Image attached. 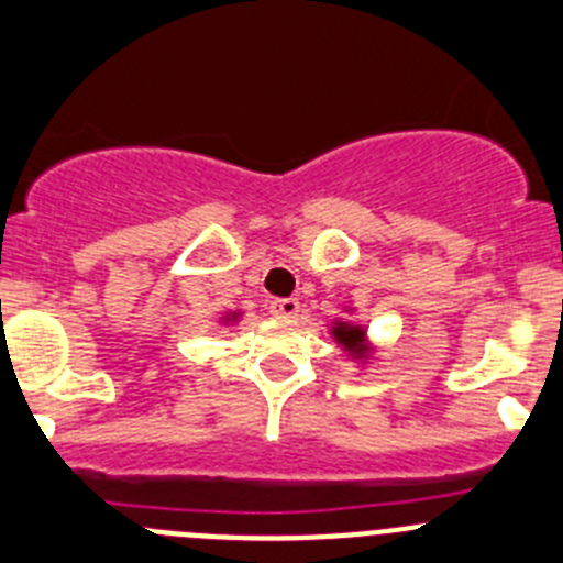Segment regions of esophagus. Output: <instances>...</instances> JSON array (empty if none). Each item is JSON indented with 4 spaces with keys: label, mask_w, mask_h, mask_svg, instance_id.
Wrapping results in <instances>:
<instances>
[{
    "label": "esophagus",
    "mask_w": 563,
    "mask_h": 563,
    "mask_svg": "<svg viewBox=\"0 0 563 563\" xmlns=\"http://www.w3.org/2000/svg\"><path fill=\"white\" fill-rule=\"evenodd\" d=\"M271 314H276V318H285V320H292L301 314V303H298V298H278V301L271 303Z\"/></svg>",
    "instance_id": "esophagus-1"
}]
</instances>
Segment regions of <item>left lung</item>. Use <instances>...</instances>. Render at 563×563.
<instances>
[{
    "mask_svg": "<svg viewBox=\"0 0 563 563\" xmlns=\"http://www.w3.org/2000/svg\"><path fill=\"white\" fill-rule=\"evenodd\" d=\"M342 309H345V314H353V307H342ZM329 334H331V340H334L336 345L347 353V358H353V362H356V365H362V367L371 365V358H373V353H376V347H373L365 325L356 323V320L334 318L329 325Z\"/></svg>",
    "mask_w": 563,
    "mask_h": 563,
    "instance_id": "obj_1",
    "label": "left lung"
}]
</instances>
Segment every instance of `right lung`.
<instances>
[{"label":"right lung","instance_id":"add662e5","mask_svg":"<svg viewBox=\"0 0 563 563\" xmlns=\"http://www.w3.org/2000/svg\"><path fill=\"white\" fill-rule=\"evenodd\" d=\"M240 320H243V312H240V309H234V312H223L218 323H221V325H234V323H240Z\"/></svg>","mask_w":563,"mask_h":563}]
</instances>
